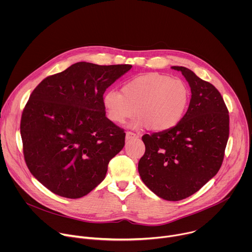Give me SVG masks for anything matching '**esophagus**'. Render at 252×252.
Masks as SVG:
<instances>
[{"instance_id":"1","label":"esophagus","mask_w":252,"mask_h":252,"mask_svg":"<svg viewBox=\"0 0 252 252\" xmlns=\"http://www.w3.org/2000/svg\"><path fill=\"white\" fill-rule=\"evenodd\" d=\"M126 139H132V138H136V137H138V135H137L136 133L132 132V131H126Z\"/></svg>"}]
</instances>
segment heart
Returning <instances> with one entry per match:
<instances>
[{
	"instance_id": "heart-1",
	"label": "heart",
	"mask_w": 252,
	"mask_h": 252,
	"mask_svg": "<svg viewBox=\"0 0 252 252\" xmlns=\"http://www.w3.org/2000/svg\"><path fill=\"white\" fill-rule=\"evenodd\" d=\"M191 93L181 79L159 73H148L126 83L122 94L109 91L103 95V105L109 119L125 124L136 115L133 126H148L155 131H165L177 126L186 115Z\"/></svg>"
}]
</instances>
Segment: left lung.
Wrapping results in <instances>:
<instances>
[{
  "mask_svg": "<svg viewBox=\"0 0 252 252\" xmlns=\"http://www.w3.org/2000/svg\"><path fill=\"white\" fill-rule=\"evenodd\" d=\"M191 98L177 126L142 135L146 153L138 161L141 181L158 196L177 201L199 190L220 170L229 136V115L220 93L185 66Z\"/></svg>",
  "mask_w": 252,
  "mask_h": 252,
  "instance_id": "left-lung-1",
  "label": "left lung"
}]
</instances>
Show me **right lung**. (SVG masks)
<instances>
[{"instance_id":"obj_1","label":"right lung","mask_w":252,"mask_h":252,"mask_svg":"<svg viewBox=\"0 0 252 252\" xmlns=\"http://www.w3.org/2000/svg\"><path fill=\"white\" fill-rule=\"evenodd\" d=\"M130 64L80 62L44 79L21 118L26 164L52 192L80 198L105 177L124 146L123 128L105 117L103 94Z\"/></svg>"}]
</instances>
